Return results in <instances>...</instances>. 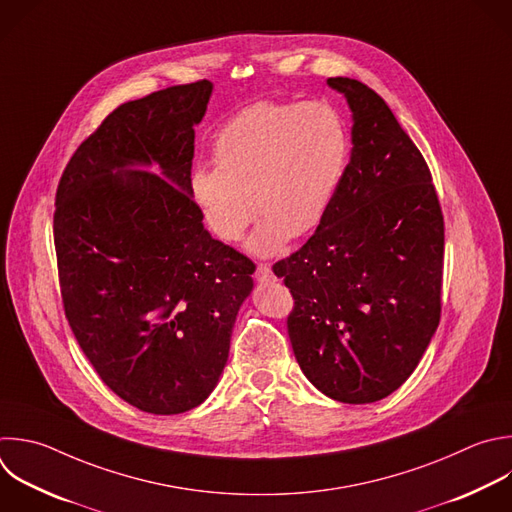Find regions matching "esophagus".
I'll return each mask as SVG.
<instances>
[{
    "mask_svg": "<svg viewBox=\"0 0 512 512\" xmlns=\"http://www.w3.org/2000/svg\"><path fill=\"white\" fill-rule=\"evenodd\" d=\"M255 279L259 281V283H271V281H275V277H273V271H271V267L269 265H257V271H255Z\"/></svg>",
    "mask_w": 512,
    "mask_h": 512,
    "instance_id": "34e87169",
    "label": "esophagus"
}]
</instances>
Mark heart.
Masks as SVG:
<instances>
[{"label":"heart","instance_id":"obj_1","mask_svg":"<svg viewBox=\"0 0 512 512\" xmlns=\"http://www.w3.org/2000/svg\"><path fill=\"white\" fill-rule=\"evenodd\" d=\"M350 138L327 102H257L233 114L215 134V166L191 170L189 191L207 229L257 257H277L293 237L325 219L346 175Z\"/></svg>","mask_w":512,"mask_h":512}]
</instances>
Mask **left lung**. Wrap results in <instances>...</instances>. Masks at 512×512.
<instances>
[{"label":"left lung","mask_w":512,"mask_h":512,"mask_svg":"<svg viewBox=\"0 0 512 512\" xmlns=\"http://www.w3.org/2000/svg\"><path fill=\"white\" fill-rule=\"evenodd\" d=\"M352 110V152L313 237L273 265L295 307L287 331L327 398L370 404L398 390L440 321L444 221L424 156L388 104L327 78Z\"/></svg>","instance_id":"obj_1"}]
</instances>
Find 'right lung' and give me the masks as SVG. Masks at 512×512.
Returning a JSON list of instances; mask_svg holds the SVG:
<instances>
[{
    "mask_svg": "<svg viewBox=\"0 0 512 512\" xmlns=\"http://www.w3.org/2000/svg\"><path fill=\"white\" fill-rule=\"evenodd\" d=\"M213 84L118 106L70 158L54 243L66 317L102 382L148 414L215 390L255 265L205 229L189 191Z\"/></svg>",
    "mask_w": 512,
    "mask_h": 512,
    "instance_id": "1",
    "label": "right lung"
}]
</instances>
